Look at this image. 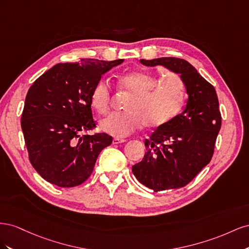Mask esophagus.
<instances>
[{
    "instance_id": "obj_1",
    "label": "esophagus",
    "mask_w": 249,
    "mask_h": 249,
    "mask_svg": "<svg viewBox=\"0 0 249 249\" xmlns=\"http://www.w3.org/2000/svg\"><path fill=\"white\" fill-rule=\"evenodd\" d=\"M125 141H126V139L118 138V137H115L114 139H113V143H114V144H119V143H124V142H125Z\"/></svg>"
}]
</instances>
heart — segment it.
Returning a JSON list of instances; mask_svg holds the SVG:
<instances>
[{"instance_id":"heart-1","label":"heart","mask_w":249,"mask_h":249,"mask_svg":"<svg viewBox=\"0 0 249 249\" xmlns=\"http://www.w3.org/2000/svg\"><path fill=\"white\" fill-rule=\"evenodd\" d=\"M118 87L132 94L125 103L126 111L111 113L100 123L104 132L116 137L127 136L145 124L152 129L166 125L185 106L184 81L163 67L120 74ZM111 96V82L102 78L91 89L90 104L99 114H105L109 110Z\"/></svg>"}]
</instances>
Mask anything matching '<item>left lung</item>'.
Here are the masks:
<instances>
[{
  "mask_svg": "<svg viewBox=\"0 0 249 249\" xmlns=\"http://www.w3.org/2000/svg\"><path fill=\"white\" fill-rule=\"evenodd\" d=\"M146 66L163 65L180 74L189 95L186 109L145 139L146 152L132 167L139 182L155 192L189 184L212 159L221 113L214 86L184 59H141Z\"/></svg>",
  "mask_w": 249,
  "mask_h": 249,
  "instance_id": "left-lung-1",
  "label": "left lung"
}]
</instances>
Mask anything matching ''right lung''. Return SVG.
<instances>
[{"mask_svg":"<svg viewBox=\"0 0 249 249\" xmlns=\"http://www.w3.org/2000/svg\"><path fill=\"white\" fill-rule=\"evenodd\" d=\"M124 62L87 59L58 63L29 88L21 113V130L29 160L47 182L70 188L91 175L102 150L112 143L96 127L90 92L102 74Z\"/></svg>","mask_w":249,"mask_h":249,"instance_id":"1","label":"right lung"}]
</instances>
